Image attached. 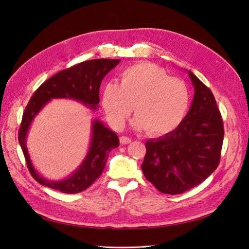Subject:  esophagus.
<instances>
[{"mask_svg": "<svg viewBox=\"0 0 249 249\" xmlns=\"http://www.w3.org/2000/svg\"><path fill=\"white\" fill-rule=\"evenodd\" d=\"M131 142H132V139L130 137H126V136L120 137V143H122V144H129Z\"/></svg>", "mask_w": 249, "mask_h": 249, "instance_id": "34e87169", "label": "esophagus"}]
</instances>
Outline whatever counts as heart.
<instances>
[{
  "label": "heart",
  "instance_id": "1",
  "mask_svg": "<svg viewBox=\"0 0 249 249\" xmlns=\"http://www.w3.org/2000/svg\"><path fill=\"white\" fill-rule=\"evenodd\" d=\"M189 103L184 81L168 77L161 67L147 62L127 67L120 76V84L107 82L102 92L103 107L113 126L123 127L134 106V125L156 136L175 130L184 119Z\"/></svg>",
  "mask_w": 249,
  "mask_h": 249
}]
</instances>
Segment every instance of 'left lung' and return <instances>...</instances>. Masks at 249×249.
<instances>
[{"label": "left lung", "instance_id": "obj_1", "mask_svg": "<svg viewBox=\"0 0 249 249\" xmlns=\"http://www.w3.org/2000/svg\"><path fill=\"white\" fill-rule=\"evenodd\" d=\"M194 87L191 107L176 130L145 143L143 175L165 194L184 193L218 167L223 123L212 91L190 71Z\"/></svg>", "mask_w": 249, "mask_h": 249}]
</instances>
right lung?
Instances as JSON below:
<instances>
[{"mask_svg": "<svg viewBox=\"0 0 249 249\" xmlns=\"http://www.w3.org/2000/svg\"><path fill=\"white\" fill-rule=\"evenodd\" d=\"M119 62V59H93L81 62L54 74L34 92L22 114L18 141L28 169L36 182L62 193L73 194L84 191L100 178L109 153L119 145V139L99 119H94L92 123L91 141L85 159L76 171L61 180H50L36 171L30 159L26 138L33 119L53 99L74 100L90 109H97L101 83Z\"/></svg>", "mask_w": 249, "mask_h": 249, "instance_id": "obj_1", "label": "right lung"}]
</instances>
